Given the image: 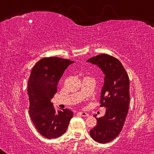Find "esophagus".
<instances>
[{"label":"esophagus","instance_id":"esophagus-1","mask_svg":"<svg viewBox=\"0 0 154 154\" xmlns=\"http://www.w3.org/2000/svg\"><path fill=\"white\" fill-rule=\"evenodd\" d=\"M78 114L80 115L81 116H85V117L88 116V114L86 113V112H79V113H78Z\"/></svg>","mask_w":154,"mask_h":154}]
</instances>
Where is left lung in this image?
I'll list each match as a JSON object with an SVG mask.
<instances>
[{"label": "left lung", "instance_id": "left-lung-1", "mask_svg": "<svg viewBox=\"0 0 154 154\" xmlns=\"http://www.w3.org/2000/svg\"><path fill=\"white\" fill-rule=\"evenodd\" d=\"M88 62L97 65L105 74L100 106L106 108L101 118L94 115L97 124L90 134L95 141L106 143L116 139L123 128L129 108V77L120 61L108 54H99Z\"/></svg>", "mask_w": 154, "mask_h": 154}]
</instances>
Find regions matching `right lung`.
Listing matches in <instances>:
<instances>
[{
	"label": "right lung",
	"mask_w": 154,
	"mask_h": 154,
	"mask_svg": "<svg viewBox=\"0 0 154 154\" xmlns=\"http://www.w3.org/2000/svg\"><path fill=\"white\" fill-rule=\"evenodd\" d=\"M73 61L58 57L41 59L32 68L28 83L29 114L40 134L47 139L62 136L73 113L69 109L56 111L51 99L57 92L58 82Z\"/></svg>",
	"instance_id": "obj_1"
}]
</instances>
